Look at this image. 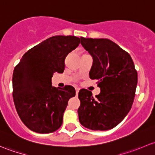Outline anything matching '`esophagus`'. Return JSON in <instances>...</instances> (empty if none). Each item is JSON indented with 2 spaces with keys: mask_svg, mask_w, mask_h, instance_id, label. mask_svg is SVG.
I'll return each instance as SVG.
<instances>
[{
  "mask_svg": "<svg viewBox=\"0 0 155 155\" xmlns=\"http://www.w3.org/2000/svg\"><path fill=\"white\" fill-rule=\"evenodd\" d=\"M79 88H78V87H76V95H78V94H79Z\"/></svg>",
  "mask_w": 155,
  "mask_h": 155,
  "instance_id": "obj_1",
  "label": "esophagus"
}]
</instances>
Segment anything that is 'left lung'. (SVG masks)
Returning a JSON list of instances; mask_svg holds the SVG:
<instances>
[{
	"instance_id": "left-lung-1",
	"label": "left lung",
	"mask_w": 155,
	"mask_h": 155,
	"mask_svg": "<svg viewBox=\"0 0 155 155\" xmlns=\"http://www.w3.org/2000/svg\"><path fill=\"white\" fill-rule=\"evenodd\" d=\"M80 39L93 58L89 76L98 81L101 93L94 98L90 91H79V122L92 130H108L121 122L130 110L137 72L130 55L112 40Z\"/></svg>"
}]
</instances>
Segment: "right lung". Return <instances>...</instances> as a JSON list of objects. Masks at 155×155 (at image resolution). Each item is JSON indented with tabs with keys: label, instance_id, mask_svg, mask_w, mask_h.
<instances>
[{
	"label": "right lung",
	"instance_id": "right-lung-1",
	"mask_svg": "<svg viewBox=\"0 0 155 155\" xmlns=\"http://www.w3.org/2000/svg\"><path fill=\"white\" fill-rule=\"evenodd\" d=\"M75 36H54L28 50L12 74V97L18 115L31 130L48 134L57 130L70 98L76 95L73 86L51 85L54 73L64 70L65 58L79 46Z\"/></svg>",
	"mask_w": 155,
	"mask_h": 155
}]
</instances>
